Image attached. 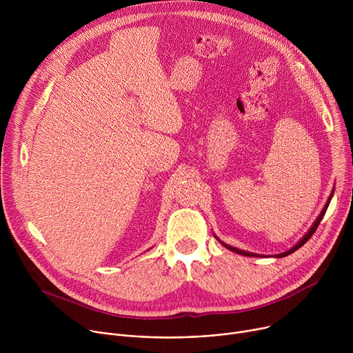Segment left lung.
<instances>
[{"mask_svg":"<svg viewBox=\"0 0 353 353\" xmlns=\"http://www.w3.org/2000/svg\"><path fill=\"white\" fill-rule=\"evenodd\" d=\"M332 195H334V190H332V192H331V195L328 196V199H327V203H325V205H324V208H323V211L320 212V215L317 216V219L314 221V223L312 225V228L307 230V233L301 237L293 247H290L288 251H285V253H281V254H275L274 257L275 259H282V257H286V256H289V254H292V253H294L296 250H299L301 245H303L313 234H314V232H316V229L319 228V225H320V222H321V219H323V216H324V214H325V211H327V208H328V205H330V203H331V198H332ZM215 236V239L223 245V247H226L228 250H230V251H233V253H237V254H240V256H245V257H263L261 254H256V253H250V251H244V250H240V248H237V247H232L230 244H226L225 241H222L219 237H216V234H214Z\"/></svg>","mask_w":353,"mask_h":353,"instance_id":"obj_1","label":"left lung"}]
</instances>
